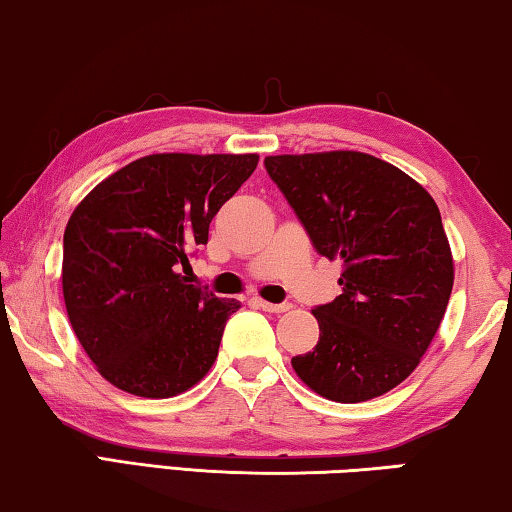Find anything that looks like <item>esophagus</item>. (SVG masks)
I'll use <instances>...</instances> for the list:
<instances>
[{
	"label": "esophagus",
	"instance_id": "34e87169",
	"mask_svg": "<svg viewBox=\"0 0 512 512\" xmlns=\"http://www.w3.org/2000/svg\"><path fill=\"white\" fill-rule=\"evenodd\" d=\"M256 304L263 308V311H267V313H286V311H290V304H270V301H265V299H256Z\"/></svg>",
	"mask_w": 512,
	"mask_h": 512
}]
</instances>
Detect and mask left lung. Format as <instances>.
Listing matches in <instances>:
<instances>
[{"instance_id":"obj_1","label":"left lung","mask_w":512,"mask_h":512,"mask_svg":"<svg viewBox=\"0 0 512 512\" xmlns=\"http://www.w3.org/2000/svg\"><path fill=\"white\" fill-rule=\"evenodd\" d=\"M265 170L317 254L342 261V295L315 306L320 340L292 367L340 404L385 395L420 365L449 304L454 261L438 206L363 152L267 156Z\"/></svg>"}]
</instances>
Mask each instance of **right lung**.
<instances>
[{
  "instance_id": "add662e5",
  "label": "right lung",
  "mask_w": 512,
  "mask_h": 512,
  "mask_svg": "<svg viewBox=\"0 0 512 512\" xmlns=\"http://www.w3.org/2000/svg\"><path fill=\"white\" fill-rule=\"evenodd\" d=\"M256 165V154H152L74 208L63 236L67 317L115 388L165 399L211 370L240 301L192 286L179 270Z\"/></svg>"
}]
</instances>
